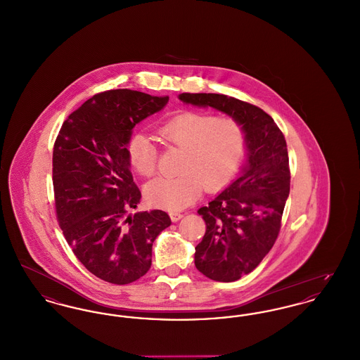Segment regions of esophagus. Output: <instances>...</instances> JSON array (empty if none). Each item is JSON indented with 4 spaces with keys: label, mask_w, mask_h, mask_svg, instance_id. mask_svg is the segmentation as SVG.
I'll return each instance as SVG.
<instances>
[{
    "label": "esophagus",
    "mask_w": 360,
    "mask_h": 360,
    "mask_svg": "<svg viewBox=\"0 0 360 360\" xmlns=\"http://www.w3.org/2000/svg\"><path fill=\"white\" fill-rule=\"evenodd\" d=\"M182 217H184V214H182V213H178V212H170V219H172V223L179 221Z\"/></svg>",
    "instance_id": "34e87169"
}]
</instances>
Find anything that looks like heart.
Instances as JSON below:
<instances>
[{
  "instance_id": "1",
  "label": "heart",
  "mask_w": 360,
  "mask_h": 360,
  "mask_svg": "<svg viewBox=\"0 0 360 360\" xmlns=\"http://www.w3.org/2000/svg\"><path fill=\"white\" fill-rule=\"evenodd\" d=\"M159 134L186 153L181 166L182 175L159 176L146 188L148 201L167 210H181L193 204L204 188L217 190L225 186L238 172L245 148L244 131L231 117L185 112L165 122ZM128 156L140 175L151 176L156 172L158 147L151 137L144 134L131 137Z\"/></svg>"
}]
</instances>
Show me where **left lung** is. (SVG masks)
Wrapping results in <instances>:
<instances>
[{"label":"left lung","instance_id":"1","mask_svg":"<svg viewBox=\"0 0 360 360\" xmlns=\"http://www.w3.org/2000/svg\"><path fill=\"white\" fill-rule=\"evenodd\" d=\"M184 103L212 108L239 122L247 162L239 176L198 209L205 236L194 264L217 282H233L255 270L274 245L290 191L286 140L271 116L255 105L213 93H182Z\"/></svg>","mask_w":360,"mask_h":360}]
</instances>
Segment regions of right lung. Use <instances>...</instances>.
<instances>
[{
  "mask_svg": "<svg viewBox=\"0 0 360 360\" xmlns=\"http://www.w3.org/2000/svg\"><path fill=\"white\" fill-rule=\"evenodd\" d=\"M169 97L117 89L93 96L63 122L52 155L58 221L72 252L91 274L127 285L151 267L153 244L170 226L163 210L137 212L128 144L135 125Z\"/></svg>",
  "mask_w": 360,
  "mask_h": 360,
  "instance_id": "right-lung-1",
  "label": "right lung"
}]
</instances>
